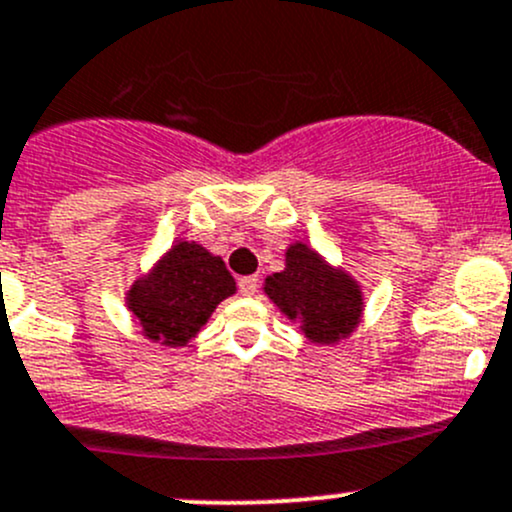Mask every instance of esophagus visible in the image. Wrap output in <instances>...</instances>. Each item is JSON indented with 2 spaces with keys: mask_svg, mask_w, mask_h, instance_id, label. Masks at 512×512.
<instances>
[{
  "mask_svg": "<svg viewBox=\"0 0 512 512\" xmlns=\"http://www.w3.org/2000/svg\"><path fill=\"white\" fill-rule=\"evenodd\" d=\"M257 282H260V279H257L255 274H250V277H240L238 279L240 294H245V297H252V294L257 292Z\"/></svg>",
  "mask_w": 512,
  "mask_h": 512,
  "instance_id": "obj_1",
  "label": "esophagus"
}]
</instances>
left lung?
<instances>
[{
  "instance_id": "left-lung-1",
  "label": "left lung",
  "mask_w": 512,
  "mask_h": 512,
  "mask_svg": "<svg viewBox=\"0 0 512 512\" xmlns=\"http://www.w3.org/2000/svg\"><path fill=\"white\" fill-rule=\"evenodd\" d=\"M284 270L265 279V294L311 343L333 346L360 324L363 292L346 270H336L306 242L287 247Z\"/></svg>"
}]
</instances>
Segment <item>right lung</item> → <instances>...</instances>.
I'll return each mask as SVG.
<instances>
[{
  "label": "right lung",
  "mask_w": 512,
  "mask_h": 512,
  "mask_svg": "<svg viewBox=\"0 0 512 512\" xmlns=\"http://www.w3.org/2000/svg\"><path fill=\"white\" fill-rule=\"evenodd\" d=\"M230 294H235V279L225 262L198 242L179 240L129 287L127 309L149 341L181 348Z\"/></svg>",
  "instance_id": "1"
}]
</instances>
